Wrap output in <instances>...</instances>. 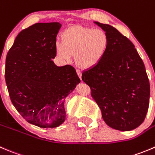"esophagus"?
<instances>
[{
	"instance_id": "obj_1",
	"label": "esophagus",
	"mask_w": 155,
	"mask_h": 155,
	"mask_svg": "<svg viewBox=\"0 0 155 155\" xmlns=\"http://www.w3.org/2000/svg\"><path fill=\"white\" fill-rule=\"evenodd\" d=\"M76 72H77V74H78V77H79V78H80V79L81 80V71H80V70L77 69V70H76Z\"/></svg>"
}]
</instances>
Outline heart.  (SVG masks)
I'll use <instances>...</instances> for the list:
<instances>
[{"mask_svg": "<svg viewBox=\"0 0 155 155\" xmlns=\"http://www.w3.org/2000/svg\"><path fill=\"white\" fill-rule=\"evenodd\" d=\"M108 37L99 28L72 26L64 31L61 42H56L55 50L58 57L69 62L74 54L76 63L81 68H90L97 65L108 47Z\"/></svg>", "mask_w": 155, "mask_h": 155, "instance_id": "heart-1", "label": "heart"}]
</instances>
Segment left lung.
I'll use <instances>...</instances> for the list:
<instances>
[{"label": "left lung", "mask_w": 155, "mask_h": 155, "mask_svg": "<svg viewBox=\"0 0 155 155\" xmlns=\"http://www.w3.org/2000/svg\"><path fill=\"white\" fill-rule=\"evenodd\" d=\"M108 37V50L96 65L84 71L82 81L108 126L130 131L142 124L148 111L149 80L135 46L113 26L96 22Z\"/></svg>", "instance_id": "left-lung-1"}]
</instances>
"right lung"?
I'll return each instance as SVG.
<instances>
[{"label":"right lung","instance_id":"1","mask_svg":"<svg viewBox=\"0 0 155 155\" xmlns=\"http://www.w3.org/2000/svg\"><path fill=\"white\" fill-rule=\"evenodd\" d=\"M59 22L36 23L19 33L6 57L10 100L26 121L41 128L65 119L64 98L81 82L74 67H58L55 44Z\"/></svg>","mask_w":155,"mask_h":155}]
</instances>
